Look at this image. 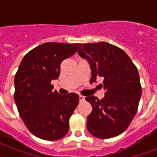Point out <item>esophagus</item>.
<instances>
[{"mask_svg": "<svg viewBox=\"0 0 157 157\" xmlns=\"http://www.w3.org/2000/svg\"><path fill=\"white\" fill-rule=\"evenodd\" d=\"M84 100H85V97H84V96L82 95L79 96V101H80V102H82V101Z\"/></svg>", "mask_w": 157, "mask_h": 157, "instance_id": "obj_1", "label": "esophagus"}]
</instances>
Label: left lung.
<instances>
[{
	"mask_svg": "<svg viewBox=\"0 0 157 157\" xmlns=\"http://www.w3.org/2000/svg\"><path fill=\"white\" fill-rule=\"evenodd\" d=\"M78 54L90 63L92 83L103 79L104 98L88 96L92 106L87 117V129L98 139L122 134L134 119L142 94L138 69L128 54L107 42L80 44Z\"/></svg>",
	"mask_w": 157,
	"mask_h": 157,
	"instance_id": "1",
	"label": "left lung"
}]
</instances>
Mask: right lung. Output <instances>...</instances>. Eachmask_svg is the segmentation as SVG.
I'll return each mask as SVG.
<instances>
[{"mask_svg":"<svg viewBox=\"0 0 157 157\" xmlns=\"http://www.w3.org/2000/svg\"><path fill=\"white\" fill-rule=\"evenodd\" d=\"M79 43L47 42L26 54L14 76L13 98L28 130L39 139L54 141L68 132L69 119L79 95H62L51 81L58 79L62 62L72 56Z\"/></svg>","mask_w":157,"mask_h":157,"instance_id":"right-lung-1","label":"right lung"}]
</instances>
